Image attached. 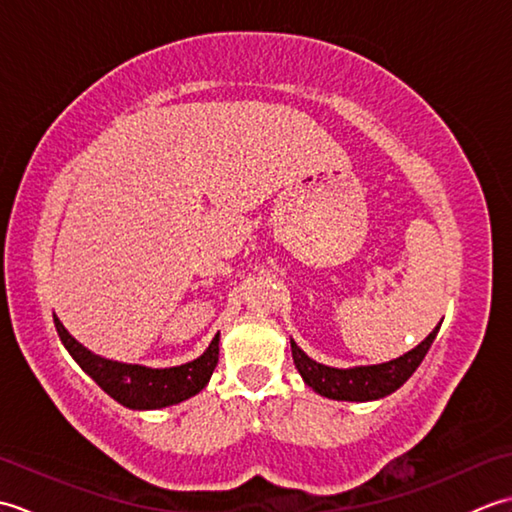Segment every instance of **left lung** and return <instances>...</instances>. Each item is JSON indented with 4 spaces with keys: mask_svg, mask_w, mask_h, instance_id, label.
Returning <instances> with one entry per match:
<instances>
[{
    "mask_svg": "<svg viewBox=\"0 0 512 512\" xmlns=\"http://www.w3.org/2000/svg\"><path fill=\"white\" fill-rule=\"evenodd\" d=\"M438 330L440 325L420 345L413 347L411 352L394 358V361L380 363V365H361V367H350V369L328 367L312 361V358L292 339H290V347H292V358H295V367L299 369L301 378L306 380V385L317 391V394L332 400L367 402V400H378L394 394L398 387L407 383L409 376L416 372L418 365L422 363V358L427 356L433 339L438 336Z\"/></svg>",
    "mask_w": 512,
    "mask_h": 512,
    "instance_id": "obj_1",
    "label": "left lung"
}]
</instances>
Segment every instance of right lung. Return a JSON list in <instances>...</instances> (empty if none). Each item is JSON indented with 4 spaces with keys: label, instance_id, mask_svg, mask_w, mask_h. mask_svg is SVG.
I'll return each mask as SVG.
<instances>
[{
    "label": "right lung",
    "instance_id": "add662e5",
    "mask_svg": "<svg viewBox=\"0 0 512 512\" xmlns=\"http://www.w3.org/2000/svg\"><path fill=\"white\" fill-rule=\"evenodd\" d=\"M54 317V328L59 332V339L70 352L79 367L88 374L96 385H99L107 396L129 409H162L169 405L187 400L198 394L209 383L213 369L217 365V354H220V334H215L211 345L206 347L202 356L191 363L178 367L154 369L145 365H129L103 358L83 347L74 336L63 328L57 314Z\"/></svg>",
    "mask_w": 512,
    "mask_h": 512
}]
</instances>
